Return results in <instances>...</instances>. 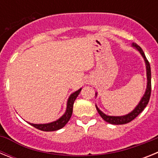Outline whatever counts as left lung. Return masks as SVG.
I'll list each match as a JSON object with an SVG mask.
<instances>
[{"label":"left lung","mask_w":158,"mask_h":158,"mask_svg":"<svg viewBox=\"0 0 158 158\" xmlns=\"http://www.w3.org/2000/svg\"><path fill=\"white\" fill-rule=\"evenodd\" d=\"M132 47H135L140 52V54H142V56L143 57V58L145 60V63H146V76H147V86H146V90L145 92L144 96H142V98L141 99L139 104L135 107V108L133 111L126 115H122V116H110V115H107L104 113L102 112L99 109L98 107L96 105V110H97V111H98L100 116L102 117V118L104 121L109 123L111 124H115V125L126 124L130 123L131 121H132L133 119H135L144 110V108L146 107L148 103H149V100H150V94H151V70H150V62H148L147 58H146V55H145L144 52L142 51V49L139 45H137L136 43H132Z\"/></svg>","instance_id":"obj_1"}]
</instances>
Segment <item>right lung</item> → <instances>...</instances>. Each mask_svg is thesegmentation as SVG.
Returning a JSON list of instances; mask_svg holds the SVG:
<instances>
[{"label": "right lung", "mask_w": 158, "mask_h": 158, "mask_svg": "<svg viewBox=\"0 0 158 158\" xmlns=\"http://www.w3.org/2000/svg\"><path fill=\"white\" fill-rule=\"evenodd\" d=\"M81 91V89H78L77 91L75 93H72L69 96L68 101H67V107H66V111H65V114L62 115L60 118H58V120L54 121V122L50 123H45V124H34V123H29L34 127L37 128V129L43 131H58V130L61 129L67 123L69 122L70 119V117L72 115L73 113V104L79 95V93Z\"/></svg>", "instance_id": "obj_1"}]
</instances>
